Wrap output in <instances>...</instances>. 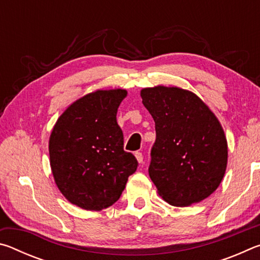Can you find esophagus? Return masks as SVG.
Listing matches in <instances>:
<instances>
[{"instance_id":"esophagus-1","label":"esophagus","mask_w":260,"mask_h":260,"mask_svg":"<svg viewBox=\"0 0 260 260\" xmlns=\"http://www.w3.org/2000/svg\"><path fill=\"white\" fill-rule=\"evenodd\" d=\"M134 155H135V158H136V160H138V162H140V164H141V162H143V156H142V153H141L140 151H136V152L134 153Z\"/></svg>"}]
</instances>
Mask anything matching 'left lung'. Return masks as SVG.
Wrapping results in <instances>:
<instances>
[{
    "label": "left lung",
    "instance_id": "obj_1",
    "mask_svg": "<svg viewBox=\"0 0 260 260\" xmlns=\"http://www.w3.org/2000/svg\"><path fill=\"white\" fill-rule=\"evenodd\" d=\"M141 98L155 120L149 175L173 206L199 203L217 190L226 172L225 132L210 108L179 87L143 88Z\"/></svg>",
    "mask_w": 260,
    "mask_h": 260
}]
</instances>
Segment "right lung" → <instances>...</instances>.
<instances>
[{
    "label": "right lung",
    "instance_id": "obj_1",
    "mask_svg": "<svg viewBox=\"0 0 260 260\" xmlns=\"http://www.w3.org/2000/svg\"><path fill=\"white\" fill-rule=\"evenodd\" d=\"M126 89H98L73 102L49 138L50 167L59 191L88 211L111 206L124 191L138 160L124 150L117 111Z\"/></svg>",
    "mask_w": 260,
    "mask_h": 260
}]
</instances>
